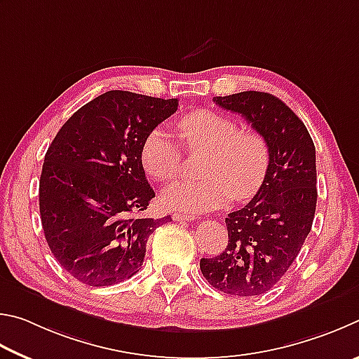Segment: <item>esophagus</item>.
<instances>
[{"label":"esophagus","instance_id":"34e87169","mask_svg":"<svg viewBox=\"0 0 359 359\" xmlns=\"http://www.w3.org/2000/svg\"><path fill=\"white\" fill-rule=\"evenodd\" d=\"M173 221H194V216L192 215H186V212H173L172 215Z\"/></svg>","mask_w":359,"mask_h":359}]
</instances>
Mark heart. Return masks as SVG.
I'll return each instance as SVG.
<instances>
[{"label":"heart","mask_w":359,"mask_h":359,"mask_svg":"<svg viewBox=\"0 0 359 359\" xmlns=\"http://www.w3.org/2000/svg\"><path fill=\"white\" fill-rule=\"evenodd\" d=\"M178 140L162 128L151 129L140 144L143 172L157 183L175 178L183 165V146L189 153L206 151L205 180H180L165 186L161 202L170 210L205 212L252 198L269 167L266 138L255 130H240L233 119L211 110H196L176 119Z\"/></svg>","instance_id":"1"}]
</instances>
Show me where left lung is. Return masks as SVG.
<instances>
[{
	"mask_svg": "<svg viewBox=\"0 0 359 359\" xmlns=\"http://www.w3.org/2000/svg\"><path fill=\"white\" fill-rule=\"evenodd\" d=\"M212 100L266 138L269 167L254 198L225 217L227 248L200 260V269L217 290L254 297L278 284L309 235L317 206L316 147L304 123L273 94L243 91Z\"/></svg>",
	"mask_w": 359,
	"mask_h": 359,
	"instance_id": "8db88e82",
	"label": "left lung"
}]
</instances>
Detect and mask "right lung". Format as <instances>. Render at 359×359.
<instances>
[{
	"instance_id": "1",
	"label": "right lung",
	"mask_w": 359,
	"mask_h": 359,
	"mask_svg": "<svg viewBox=\"0 0 359 359\" xmlns=\"http://www.w3.org/2000/svg\"><path fill=\"white\" fill-rule=\"evenodd\" d=\"M178 99L107 91L62 124L43 159L39 211L48 248L66 271L91 287L138 273L149 235L168 219H140L154 197L140 163L144 135Z\"/></svg>"
}]
</instances>
